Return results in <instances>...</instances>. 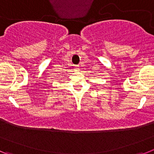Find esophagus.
<instances>
[{
	"mask_svg": "<svg viewBox=\"0 0 154 154\" xmlns=\"http://www.w3.org/2000/svg\"><path fill=\"white\" fill-rule=\"evenodd\" d=\"M75 70L79 72V65H76L75 67Z\"/></svg>",
	"mask_w": 154,
	"mask_h": 154,
	"instance_id": "34e87169",
	"label": "esophagus"
}]
</instances>
